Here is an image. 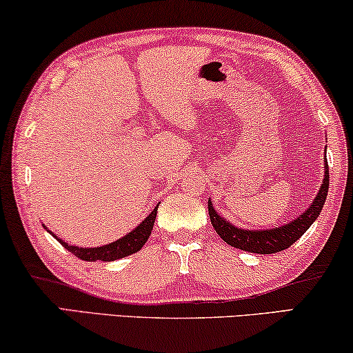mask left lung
<instances>
[{
  "instance_id": "1",
  "label": "left lung",
  "mask_w": 353,
  "mask_h": 353,
  "mask_svg": "<svg viewBox=\"0 0 353 353\" xmlns=\"http://www.w3.org/2000/svg\"><path fill=\"white\" fill-rule=\"evenodd\" d=\"M327 187H330V170H327V160H325L323 183H321L315 200L307 208V211L302 212L294 221L288 222L286 225L267 228V230H246V228L230 224L224 217L217 214L211 200H208V211H210L212 227H214L217 235L227 245L248 252H256V254H274V252H280L286 250V248H290L292 243L304 235L307 228L314 224V221L320 216L321 210H323L327 195Z\"/></svg>"
}]
</instances>
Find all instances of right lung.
<instances>
[{
    "mask_svg": "<svg viewBox=\"0 0 353 353\" xmlns=\"http://www.w3.org/2000/svg\"><path fill=\"white\" fill-rule=\"evenodd\" d=\"M157 210L158 205L155 206L150 214H148L145 219H143L141 224H139L132 232H129L128 235H125L123 238H118L117 241L108 243V245L103 246H97V248H78V246H72L65 243L61 238L54 235L51 230H48L46 225H43L46 230L51 233V235L56 238V240L61 243L62 246H65V250H68L72 254H75L77 257L83 261L88 262H94V261H103V262H110V261H117L121 259V257H126L129 254H134L137 252L141 248L145 245L148 236L153 230V224H155L157 219Z\"/></svg>",
    "mask_w": 353,
    "mask_h": 353,
    "instance_id": "1",
    "label": "right lung"
}]
</instances>
